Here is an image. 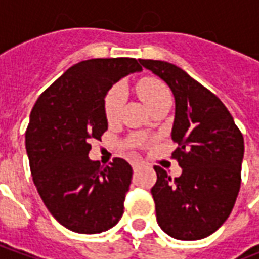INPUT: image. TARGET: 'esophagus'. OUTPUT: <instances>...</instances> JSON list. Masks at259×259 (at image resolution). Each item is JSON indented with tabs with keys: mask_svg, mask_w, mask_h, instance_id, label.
Wrapping results in <instances>:
<instances>
[{
	"mask_svg": "<svg viewBox=\"0 0 259 259\" xmlns=\"http://www.w3.org/2000/svg\"><path fill=\"white\" fill-rule=\"evenodd\" d=\"M140 165H141V162L140 161H137V159H135V161L132 162V166H133V169H135V170H137V169L140 168Z\"/></svg>",
	"mask_w": 259,
	"mask_h": 259,
	"instance_id": "34e87169",
	"label": "esophagus"
}]
</instances>
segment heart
<instances>
[{
  "mask_svg": "<svg viewBox=\"0 0 259 259\" xmlns=\"http://www.w3.org/2000/svg\"><path fill=\"white\" fill-rule=\"evenodd\" d=\"M136 90L148 109H151L152 107H155L157 104L165 101V100H170L169 89L163 81L157 77H143L141 80H139ZM123 100L124 91L120 85H115L108 91L107 96L104 98V113H105L107 120L112 122L113 119L118 118Z\"/></svg>",
  "mask_w": 259,
  "mask_h": 259,
  "instance_id": "obj_1",
  "label": "heart"
}]
</instances>
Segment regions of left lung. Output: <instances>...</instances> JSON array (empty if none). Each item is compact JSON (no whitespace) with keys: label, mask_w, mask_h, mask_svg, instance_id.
I'll return each mask as SVG.
<instances>
[{"label":"left lung","mask_w":259,"mask_h":259,"mask_svg":"<svg viewBox=\"0 0 259 259\" xmlns=\"http://www.w3.org/2000/svg\"><path fill=\"white\" fill-rule=\"evenodd\" d=\"M175 97L172 140L182 175L172 179L154 166L151 189L157 222L178 240H200L217 232L233 209L241 183L244 139L228 108L183 69L165 61L139 59Z\"/></svg>","instance_id":"left-lung-1"}]
</instances>
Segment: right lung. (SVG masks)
<instances>
[{"label": "right lung", "instance_id": "obj_1", "mask_svg": "<svg viewBox=\"0 0 259 259\" xmlns=\"http://www.w3.org/2000/svg\"><path fill=\"white\" fill-rule=\"evenodd\" d=\"M135 58H97L73 65L38 97L26 130L31 176L44 205L72 232L96 234L123 215L133 169L122 158L102 168L90 140L107 132L104 98L116 81L140 72Z\"/></svg>", "mask_w": 259, "mask_h": 259}]
</instances>
